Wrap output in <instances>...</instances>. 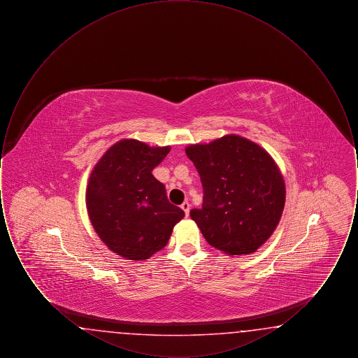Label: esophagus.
I'll return each mask as SVG.
<instances>
[{
  "instance_id": "esophagus-1",
  "label": "esophagus",
  "mask_w": 358,
  "mask_h": 358,
  "mask_svg": "<svg viewBox=\"0 0 358 358\" xmlns=\"http://www.w3.org/2000/svg\"><path fill=\"white\" fill-rule=\"evenodd\" d=\"M181 209L185 212V216H187V215H189V209H190V204H189L187 201L182 203V205H181Z\"/></svg>"
}]
</instances>
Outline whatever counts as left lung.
I'll list each match as a JSON object with an SVG mask.
<instances>
[{
	"label": "left lung",
	"instance_id": "obj_1",
	"mask_svg": "<svg viewBox=\"0 0 358 358\" xmlns=\"http://www.w3.org/2000/svg\"><path fill=\"white\" fill-rule=\"evenodd\" d=\"M200 174L203 208L190 217L205 240L227 255L255 252L282 217L286 187L273 157L243 136H224L185 149Z\"/></svg>",
	"mask_w": 358,
	"mask_h": 358
}]
</instances>
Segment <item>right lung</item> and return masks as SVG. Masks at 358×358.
I'll list each match as a JSON object with an SVG mask.
<instances>
[{"mask_svg": "<svg viewBox=\"0 0 358 358\" xmlns=\"http://www.w3.org/2000/svg\"><path fill=\"white\" fill-rule=\"evenodd\" d=\"M171 152L136 139L113 145L90 176L85 204L91 224L117 255L145 260L162 250L185 213L171 204L166 189L153 174Z\"/></svg>", "mask_w": 358, "mask_h": 358, "instance_id": "right-lung-1", "label": "right lung"}]
</instances>
